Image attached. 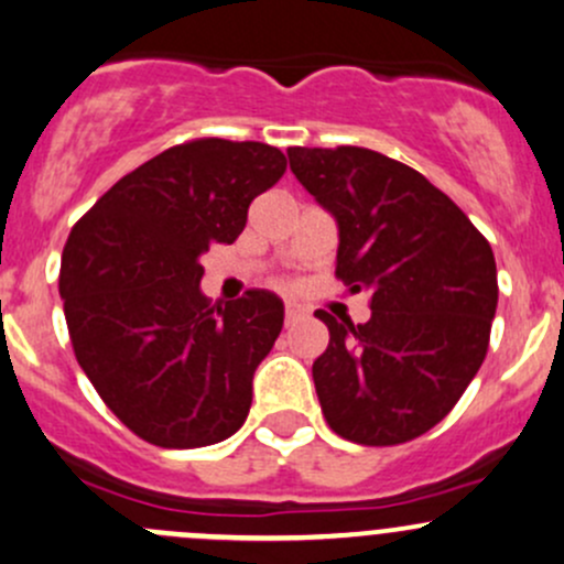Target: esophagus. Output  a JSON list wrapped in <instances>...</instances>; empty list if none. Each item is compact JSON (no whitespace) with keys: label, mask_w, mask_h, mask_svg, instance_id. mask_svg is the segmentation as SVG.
Returning a JSON list of instances; mask_svg holds the SVG:
<instances>
[{"label":"esophagus","mask_w":564,"mask_h":564,"mask_svg":"<svg viewBox=\"0 0 564 564\" xmlns=\"http://www.w3.org/2000/svg\"><path fill=\"white\" fill-rule=\"evenodd\" d=\"M302 318V311L297 305H286V311H283V324H286V327H292L294 322H300Z\"/></svg>","instance_id":"34e87169"}]
</instances>
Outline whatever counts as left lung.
Masks as SVG:
<instances>
[{
  "label": "left lung",
  "mask_w": 564,
  "mask_h": 564,
  "mask_svg": "<svg viewBox=\"0 0 564 564\" xmlns=\"http://www.w3.org/2000/svg\"><path fill=\"white\" fill-rule=\"evenodd\" d=\"M289 164L340 229L337 281L370 294V322H337L313 361L332 432L361 446L424 435L465 394L489 348V240L422 173L370 148H289Z\"/></svg>",
  "instance_id": "left-lung-1"
}]
</instances>
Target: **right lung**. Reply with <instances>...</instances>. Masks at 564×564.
<instances>
[{
  "instance_id": "obj_1",
  "label": "right lung",
  "mask_w": 564,
  "mask_h": 564,
  "mask_svg": "<svg viewBox=\"0 0 564 564\" xmlns=\"http://www.w3.org/2000/svg\"><path fill=\"white\" fill-rule=\"evenodd\" d=\"M286 173L267 142L199 138L123 175L67 237L58 270L73 351L105 405L162 448L227 441L283 327L264 289L210 305L199 257L235 242Z\"/></svg>"
}]
</instances>
